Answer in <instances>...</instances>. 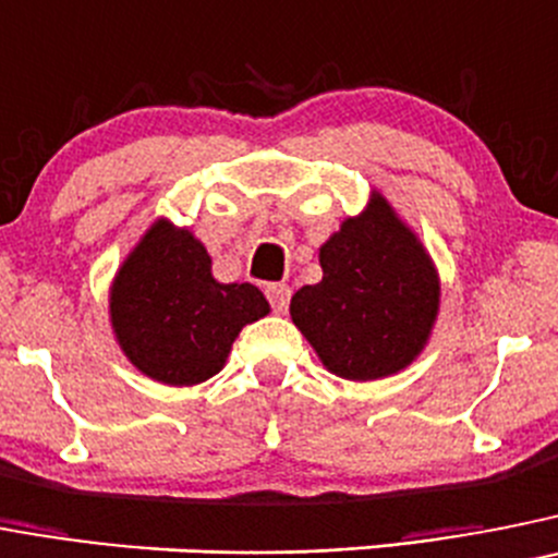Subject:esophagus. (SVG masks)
Wrapping results in <instances>:
<instances>
[{"instance_id": "1", "label": "esophagus", "mask_w": 558, "mask_h": 558, "mask_svg": "<svg viewBox=\"0 0 558 558\" xmlns=\"http://www.w3.org/2000/svg\"><path fill=\"white\" fill-rule=\"evenodd\" d=\"M265 295H268L270 306H274V313H288V304H290V288L288 284H268L265 288Z\"/></svg>"}]
</instances>
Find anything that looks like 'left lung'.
Wrapping results in <instances>:
<instances>
[{"mask_svg":"<svg viewBox=\"0 0 558 558\" xmlns=\"http://www.w3.org/2000/svg\"><path fill=\"white\" fill-rule=\"evenodd\" d=\"M324 279L290 301V318L324 367L340 379L376 381L421 356L439 313L432 254L392 204L373 191L360 216L318 252Z\"/></svg>","mask_w":558,"mask_h":558,"instance_id":"obj_1","label":"left lung"}]
</instances>
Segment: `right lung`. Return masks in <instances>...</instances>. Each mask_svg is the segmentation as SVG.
<instances>
[{"instance_id":"obj_1","label":"right lung","mask_w":558,"mask_h":558,"mask_svg":"<svg viewBox=\"0 0 558 558\" xmlns=\"http://www.w3.org/2000/svg\"><path fill=\"white\" fill-rule=\"evenodd\" d=\"M270 313L263 290L218 282L187 227L157 218L110 284V326L126 360L168 387L213 379L240 329Z\"/></svg>"}]
</instances>
